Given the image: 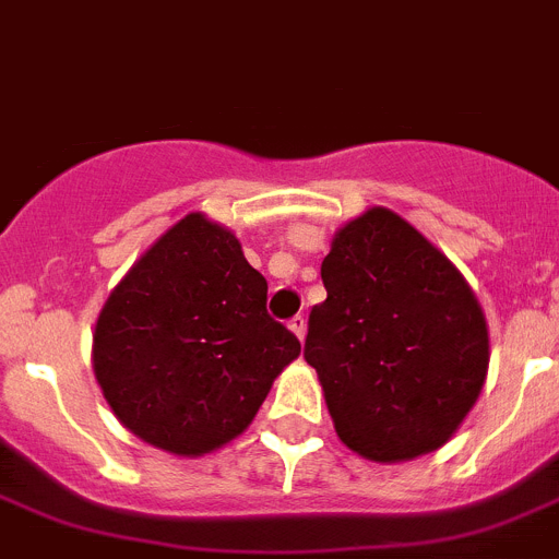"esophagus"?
<instances>
[{"label": "esophagus", "mask_w": 559, "mask_h": 559, "mask_svg": "<svg viewBox=\"0 0 559 559\" xmlns=\"http://www.w3.org/2000/svg\"><path fill=\"white\" fill-rule=\"evenodd\" d=\"M289 329H293L295 337L304 340L307 337V318H304V314H295V318L289 320Z\"/></svg>", "instance_id": "34e87169"}]
</instances>
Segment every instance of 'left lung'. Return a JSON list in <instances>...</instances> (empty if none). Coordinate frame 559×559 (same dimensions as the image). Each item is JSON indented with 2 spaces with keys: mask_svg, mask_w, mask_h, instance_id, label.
<instances>
[{
  "mask_svg": "<svg viewBox=\"0 0 559 559\" xmlns=\"http://www.w3.org/2000/svg\"><path fill=\"white\" fill-rule=\"evenodd\" d=\"M320 278L304 357L340 441L377 464L448 444L489 368L487 318L459 266L373 205L334 233Z\"/></svg>",
  "mask_w": 559,
  "mask_h": 559,
  "instance_id": "left-lung-1",
  "label": "left lung"
}]
</instances>
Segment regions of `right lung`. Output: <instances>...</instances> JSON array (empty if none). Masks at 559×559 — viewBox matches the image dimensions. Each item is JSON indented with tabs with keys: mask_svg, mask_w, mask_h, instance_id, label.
<instances>
[{
	"mask_svg": "<svg viewBox=\"0 0 559 559\" xmlns=\"http://www.w3.org/2000/svg\"><path fill=\"white\" fill-rule=\"evenodd\" d=\"M300 343L266 314V281L205 213L154 241L106 298L92 371L120 425L182 459L241 436Z\"/></svg>",
	"mask_w": 559,
	"mask_h": 559,
	"instance_id": "obj_1",
	"label": "right lung"
}]
</instances>
